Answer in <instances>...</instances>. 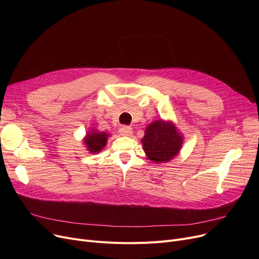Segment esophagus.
Wrapping results in <instances>:
<instances>
[{
	"label": "esophagus",
	"mask_w": 259,
	"mask_h": 259,
	"mask_svg": "<svg viewBox=\"0 0 259 259\" xmlns=\"http://www.w3.org/2000/svg\"><path fill=\"white\" fill-rule=\"evenodd\" d=\"M119 133L121 135H130L132 133V128L130 126H121L119 128Z\"/></svg>",
	"instance_id": "1"
}]
</instances>
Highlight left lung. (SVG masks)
Returning <instances> with one entry per match:
<instances>
[{
	"mask_svg": "<svg viewBox=\"0 0 259 259\" xmlns=\"http://www.w3.org/2000/svg\"><path fill=\"white\" fill-rule=\"evenodd\" d=\"M142 142L148 158L162 162L176 156L181 150L183 139L172 122L155 120L147 127Z\"/></svg>",
	"mask_w": 259,
	"mask_h": 259,
	"instance_id": "obj_1",
	"label": "left lung"
}]
</instances>
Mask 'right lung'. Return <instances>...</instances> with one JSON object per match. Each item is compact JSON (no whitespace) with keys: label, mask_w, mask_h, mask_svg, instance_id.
Instances as JSON below:
<instances>
[{"label":"right lung","mask_w":259,"mask_h":259,"mask_svg":"<svg viewBox=\"0 0 259 259\" xmlns=\"http://www.w3.org/2000/svg\"><path fill=\"white\" fill-rule=\"evenodd\" d=\"M108 134L105 132H99L97 130L90 131L84 140L85 145L88 148V151L97 153L100 152L107 143Z\"/></svg>","instance_id":"right-lung-1"}]
</instances>
